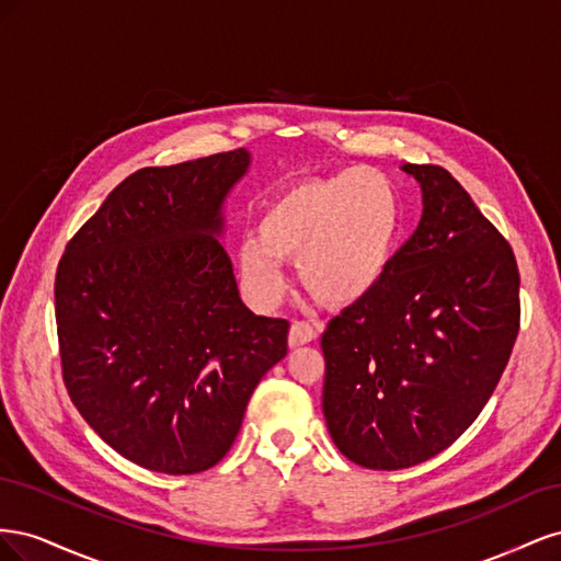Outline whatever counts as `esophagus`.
Here are the masks:
<instances>
[{
    "label": "esophagus",
    "instance_id": "esophagus-1",
    "mask_svg": "<svg viewBox=\"0 0 561 561\" xmlns=\"http://www.w3.org/2000/svg\"><path fill=\"white\" fill-rule=\"evenodd\" d=\"M320 332H322V322L295 320L290 325V336H287V342H290L293 348H297V346H304V344H311Z\"/></svg>",
    "mask_w": 561,
    "mask_h": 561
}]
</instances>
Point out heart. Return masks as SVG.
Masks as SVG:
<instances>
[{"instance_id":"b5f03b06","label":"heart","mask_w":561,"mask_h":561,"mask_svg":"<svg viewBox=\"0 0 561 561\" xmlns=\"http://www.w3.org/2000/svg\"><path fill=\"white\" fill-rule=\"evenodd\" d=\"M402 225L393 182L371 168H348L283 192L262 215L260 233L236 250L245 301L268 311L287 293L285 260L304 285L334 307L363 301L393 262Z\"/></svg>"}]
</instances>
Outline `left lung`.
<instances>
[{
	"label": "left lung",
	"mask_w": 561,
	"mask_h": 561,
	"mask_svg": "<svg viewBox=\"0 0 561 561\" xmlns=\"http://www.w3.org/2000/svg\"><path fill=\"white\" fill-rule=\"evenodd\" d=\"M421 219L377 290L330 320L322 414L346 458L375 470L428 461L461 437L519 330L513 248L439 165H400Z\"/></svg>",
	"instance_id": "8db88e82"
}]
</instances>
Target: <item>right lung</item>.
I'll return each instance as SVG.
<instances>
[{"label":"right lung","instance_id":"right-lung-1","mask_svg":"<svg viewBox=\"0 0 561 561\" xmlns=\"http://www.w3.org/2000/svg\"><path fill=\"white\" fill-rule=\"evenodd\" d=\"M248 149L142 168L67 243L56 274L62 379L128 461L165 474L231 449L262 377L287 353L283 318L254 316L222 248Z\"/></svg>","mask_w":561,"mask_h":561}]
</instances>
